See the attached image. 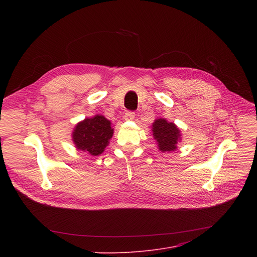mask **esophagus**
Returning <instances> with one entry per match:
<instances>
[{
	"mask_svg": "<svg viewBox=\"0 0 257 257\" xmlns=\"http://www.w3.org/2000/svg\"><path fill=\"white\" fill-rule=\"evenodd\" d=\"M134 117H136V113L134 112H126L125 113V115H124V118H125V120H132V119H134Z\"/></svg>",
	"mask_w": 257,
	"mask_h": 257,
	"instance_id": "esophagus-1",
	"label": "esophagus"
}]
</instances>
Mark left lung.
<instances>
[{"instance_id":"8db88e82","label":"left lung","mask_w":257,"mask_h":257,"mask_svg":"<svg viewBox=\"0 0 257 257\" xmlns=\"http://www.w3.org/2000/svg\"><path fill=\"white\" fill-rule=\"evenodd\" d=\"M151 131L158 150L163 153L175 151L178 143L182 141L180 129L164 117L156 118L153 121Z\"/></svg>"}]
</instances>
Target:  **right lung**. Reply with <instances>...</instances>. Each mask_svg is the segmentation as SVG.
Wrapping results in <instances>:
<instances>
[{
    "label": "right lung",
    "instance_id": "obj_1",
    "mask_svg": "<svg viewBox=\"0 0 257 257\" xmlns=\"http://www.w3.org/2000/svg\"><path fill=\"white\" fill-rule=\"evenodd\" d=\"M113 130L109 119L102 114H96L79 121L73 129L72 141L77 150L98 156L109 145Z\"/></svg>",
    "mask_w": 257,
    "mask_h": 257
}]
</instances>
